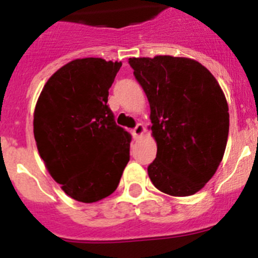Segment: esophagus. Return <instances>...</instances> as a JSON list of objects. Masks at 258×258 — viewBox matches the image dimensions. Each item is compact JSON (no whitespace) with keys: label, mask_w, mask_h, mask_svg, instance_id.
<instances>
[{"label":"esophagus","mask_w":258,"mask_h":258,"mask_svg":"<svg viewBox=\"0 0 258 258\" xmlns=\"http://www.w3.org/2000/svg\"><path fill=\"white\" fill-rule=\"evenodd\" d=\"M145 125L143 124H141V122H138V124H137V126L134 127L133 131H132V136L134 137V138H138V137L140 136H142L143 133H145Z\"/></svg>","instance_id":"esophagus-1"}]
</instances>
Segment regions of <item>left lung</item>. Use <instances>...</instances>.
<instances>
[{
    "label": "left lung",
    "instance_id": "8db88e82",
    "mask_svg": "<svg viewBox=\"0 0 258 258\" xmlns=\"http://www.w3.org/2000/svg\"><path fill=\"white\" fill-rule=\"evenodd\" d=\"M151 108L157 145L147 168L156 188L188 197L204 187L222 160L229 106L213 75L199 61L178 56L129 58Z\"/></svg>",
    "mask_w": 258,
    "mask_h": 258
}]
</instances>
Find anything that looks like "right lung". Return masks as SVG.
Masks as SVG:
<instances>
[{"label":"right lung","instance_id":"obj_1","mask_svg":"<svg viewBox=\"0 0 258 258\" xmlns=\"http://www.w3.org/2000/svg\"><path fill=\"white\" fill-rule=\"evenodd\" d=\"M121 61L75 59L45 84L33 118L36 145L51 177L77 202L95 203L117 188L132 136L107 106Z\"/></svg>","mask_w":258,"mask_h":258}]
</instances>
